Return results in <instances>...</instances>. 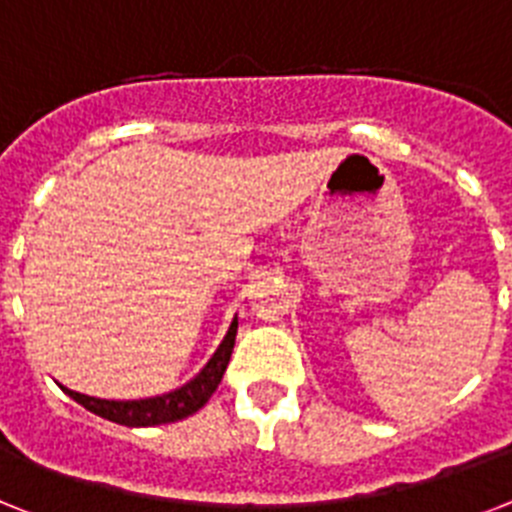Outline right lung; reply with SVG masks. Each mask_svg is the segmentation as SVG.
Returning a JSON list of instances; mask_svg holds the SVG:
<instances>
[{
  "instance_id": "add662e5",
  "label": "right lung",
  "mask_w": 512,
  "mask_h": 512,
  "mask_svg": "<svg viewBox=\"0 0 512 512\" xmlns=\"http://www.w3.org/2000/svg\"><path fill=\"white\" fill-rule=\"evenodd\" d=\"M236 341V317L231 322L229 333L216 349V354L210 356V362L200 369V375L192 377L187 385L171 390V393L156 395V398H140V401H106V398H93V395L75 393V390H62L70 395L72 401L93 411L96 416H103L114 424H124V427H156V424H171L179 419H187L195 411H200L208 403V398L216 393L218 382H221L223 372L229 367L231 351H234Z\"/></svg>"
}]
</instances>
